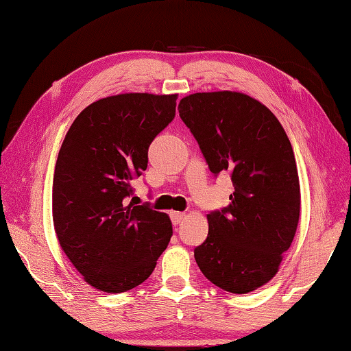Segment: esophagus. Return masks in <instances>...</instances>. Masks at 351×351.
I'll return each mask as SVG.
<instances>
[{
  "instance_id": "obj_1",
  "label": "esophagus",
  "mask_w": 351,
  "mask_h": 351,
  "mask_svg": "<svg viewBox=\"0 0 351 351\" xmlns=\"http://www.w3.org/2000/svg\"><path fill=\"white\" fill-rule=\"evenodd\" d=\"M184 216H185L184 213H180V211H171V213H170L171 223H173V225H178V223H180V222L182 221Z\"/></svg>"
}]
</instances>
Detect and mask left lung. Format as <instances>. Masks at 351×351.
<instances>
[{
    "instance_id": "left-lung-1",
    "label": "left lung",
    "mask_w": 351,
    "mask_h": 351,
    "mask_svg": "<svg viewBox=\"0 0 351 351\" xmlns=\"http://www.w3.org/2000/svg\"><path fill=\"white\" fill-rule=\"evenodd\" d=\"M178 111L211 173L228 171L234 185L228 207L207 215L208 236L195 248L196 263L223 291H256L278 272L298 226L292 144L277 117L242 93L190 94Z\"/></svg>"
}]
</instances>
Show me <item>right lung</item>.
Instances as JSON below:
<instances>
[{"label": "right lung", "instance_id": "obj_1", "mask_svg": "<svg viewBox=\"0 0 351 351\" xmlns=\"http://www.w3.org/2000/svg\"><path fill=\"white\" fill-rule=\"evenodd\" d=\"M178 94H119L82 111L59 150L53 223L62 250L85 281L108 293L141 285L167 248L171 222L149 204L129 202L130 181L175 119Z\"/></svg>", "mask_w": 351, "mask_h": 351}]
</instances>
